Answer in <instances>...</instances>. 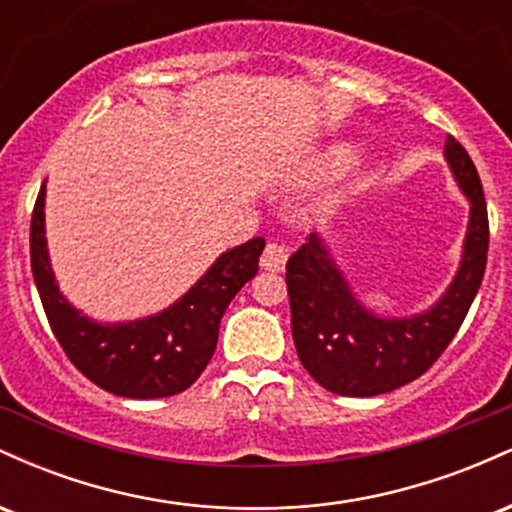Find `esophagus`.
<instances>
[{
    "label": "esophagus",
    "instance_id": "34e87169",
    "mask_svg": "<svg viewBox=\"0 0 512 512\" xmlns=\"http://www.w3.org/2000/svg\"><path fill=\"white\" fill-rule=\"evenodd\" d=\"M286 257H289V252H286L284 245L267 243L260 257V267L267 269V272H281L286 267Z\"/></svg>",
    "mask_w": 512,
    "mask_h": 512
}]
</instances>
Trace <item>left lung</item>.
<instances>
[{
    "label": "left lung",
    "instance_id": "obj_1",
    "mask_svg": "<svg viewBox=\"0 0 512 512\" xmlns=\"http://www.w3.org/2000/svg\"><path fill=\"white\" fill-rule=\"evenodd\" d=\"M445 158L472 202L460 272L445 296L424 315L383 320L363 310L315 233L286 262L291 332L303 368L325 390L373 397L421 378L448 349L484 279L489 214L477 166L448 137Z\"/></svg>",
    "mask_w": 512,
    "mask_h": 512
}]
</instances>
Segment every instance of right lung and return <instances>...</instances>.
<instances>
[{
	"mask_svg": "<svg viewBox=\"0 0 512 512\" xmlns=\"http://www.w3.org/2000/svg\"><path fill=\"white\" fill-rule=\"evenodd\" d=\"M45 185L31 216V269L62 351L91 383L120 397L158 399L187 390L207 368L228 303L260 269L264 238L223 252L178 303L146 320L96 325L62 298L45 245Z\"/></svg>",
	"mask_w": 512,
	"mask_h": 512,
	"instance_id": "1",
	"label": "right lung"
}]
</instances>
